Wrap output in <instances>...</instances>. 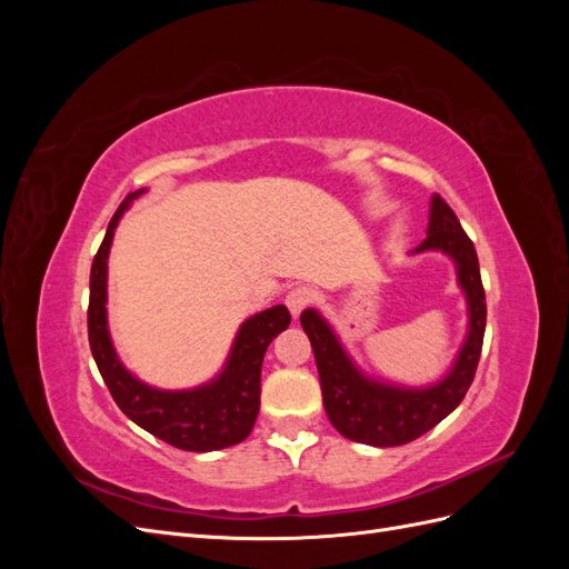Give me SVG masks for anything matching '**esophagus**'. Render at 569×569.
<instances>
[{"mask_svg":"<svg viewBox=\"0 0 569 569\" xmlns=\"http://www.w3.org/2000/svg\"><path fill=\"white\" fill-rule=\"evenodd\" d=\"M311 301H313V291L308 289V287L291 289L289 295H287V299H284V303H287V308H289V313H291V318H295V320L303 313L306 306H311Z\"/></svg>","mask_w":569,"mask_h":569,"instance_id":"1","label":"esophagus"}]
</instances>
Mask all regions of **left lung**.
Wrapping results in <instances>:
<instances>
[{"label": "left lung", "mask_w": 569, "mask_h": 569, "mask_svg": "<svg viewBox=\"0 0 569 569\" xmlns=\"http://www.w3.org/2000/svg\"><path fill=\"white\" fill-rule=\"evenodd\" d=\"M439 251L456 266L458 287L468 306V332L451 368L437 382L406 387L377 380L351 358L335 327L316 308L301 313V327L316 353L322 406L341 437L368 446H401L422 437L460 406L479 363L487 330V297L481 287L475 244L460 228V220L439 194L429 199L425 242L412 256Z\"/></svg>", "instance_id": "obj_1"}]
</instances>
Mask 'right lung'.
Masks as SVG:
<instances>
[{
	"instance_id": "add662e5",
	"label": "right lung",
	"mask_w": 569,
	"mask_h": 569,
	"mask_svg": "<svg viewBox=\"0 0 569 569\" xmlns=\"http://www.w3.org/2000/svg\"><path fill=\"white\" fill-rule=\"evenodd\" d=\"M147 189L130 192L109 222L90 272L88 332L94 363L118 408L149 435L182 451L209 453L244 441L261 408V368L270 341L284 332L291 316L278 303L247 318L234 335L220 372L192 389H159L142 382L120 360L109 332V251L120 218Z\"/></svg>"
}]
</instances>
